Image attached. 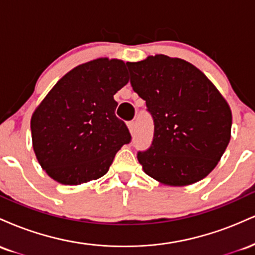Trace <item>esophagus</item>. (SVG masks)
Returning <instances> with one entry per match:
<instances>
[{"instance_id": "obj_1", "label": "esophagus", "mask_w": 255, "mask_h": 255, "mask_svg": "<svg viewBox=\"0 0 255 255\" xmlns=\"http://www.w3.org/2000/svg\"><path fill=\"white\" fill-rule=\"evenodd\" d=\"M127 125H128V128H129L130 133L133 134L134 131H135V122H134V121H129Z\"/></svg>"}]
</instances>
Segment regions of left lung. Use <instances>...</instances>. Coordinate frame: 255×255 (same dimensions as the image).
<instances>
[{
    "label": "left lung",
    "mask_w": 255,
    "mask_h": 255,
    "mask_svg": "<svg viewBox=\"0 0 255 255\" xmlns=\"http://www.w3.org/2000/svg\"><path fill=\"white\" fill-rule=\"evenodd\" d=\"M127 67L154 125L151 146L137 152L142 170L168 186L203 180L230 141L227 101L203 72L181 58L156 55Z\"/></svg>",
    "instance_id": "8db88e82"
}]
</instances>
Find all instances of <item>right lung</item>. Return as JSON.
Returning a JSON list of instances; mask_svg holds the SVG:
<instances>
[{"label":"right lung","instance_id":"add662e5","mask_svg":"<svg viewBox=\"0 0 255 255\" xmlns=\"http://www.w3.org/2000/svg\"><path fill=\"white\" fill-rule=\"evenodd\" d=\"M128 80L124 61L104 57L75 67L52 87L31 119L34 153L49 176L72 186L107 174L131 139L114 99Z\"/></svg>","mask_w":255,"mask_h":255}]
</instances>
